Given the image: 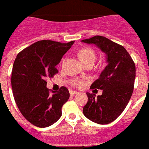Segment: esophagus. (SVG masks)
<instances>
[{
	"label": "esophagus",
	"mask_w": 149,
	"mask_h": 149,
	"mask_svg": "<svg viewBox=\"0 0 149 149\" xmlns=\"http://www.w3.org/2000/svg\"><path fill=\"white\" fill-rule=\"evenodd\" d=\"M77 93H78V92H77V91H74V90H70V94L71 95H76V94H77Z\"/></svg>",
	"instance_id": "esophagus-1"
}]
</instances>
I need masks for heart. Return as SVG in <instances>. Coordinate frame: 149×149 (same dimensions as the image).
<instances>
[{
    "instance_id": "obj_1",
    "label": "heart",
    "mask_w": 149,
    "mask_h": 149,
    "mask_svg": "<svg viewBox=\"0 0 149 149\" xmlns=\"http://www.w3.org/2000/svg\"><path fill=\"white\" fill-rule=\"evenodd\" d=\"M79 57L82 60V62L85 64L86 63L89 62H95V60H96V54H95V52L93 50L90 48H84V49H82L79 52L78 54ZM64 62V60L63 61V63ZM75 84L76 86H82L83 83L82 82H78V81H76L75 82Z\"/></svg>"
}]
</instances>
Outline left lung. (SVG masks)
Masks as SVG:
<instances>
[{
	"instance_id": "8db88e82",
	"label": "left lung",
	"mask_w": 149,
	"mask_h": 149,
	"mask_svg": "<svg viewBox=\"0 0 149 149\" xmlns=\"http://www.w3.org/2000/svg\"><path fill=\"white\" fill-rule=\"evenodd\" d=\"M93 44L106 54V66L90 89H102V94L86 93L88 102L83 114L98 124H109L124 111L133 93L135 65L126 49L118 43L102 36L81 40Z\"/></svg>"
}]
</instances>
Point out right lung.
<instances>
[{
	"label": "right lung",
	"mask_w": 149,
	"mask_h": 149,
	"mask_svg": "<svg viewBox=\"0 0 149 149\" xmlns=\"http://www.w3.org/2000/svg\"><path fill=\"white\" fill-rule=\"evenodd\" d=\"M73 43L38 41L20 52L14 60L11 75L14 100L24 118L35 126L48 127L62 116L70 93L63 86L50 95L46 79L57 73L56 66Z\"/></svg>",
	"instance_id": "right-lung-1"
}]
</instances>
